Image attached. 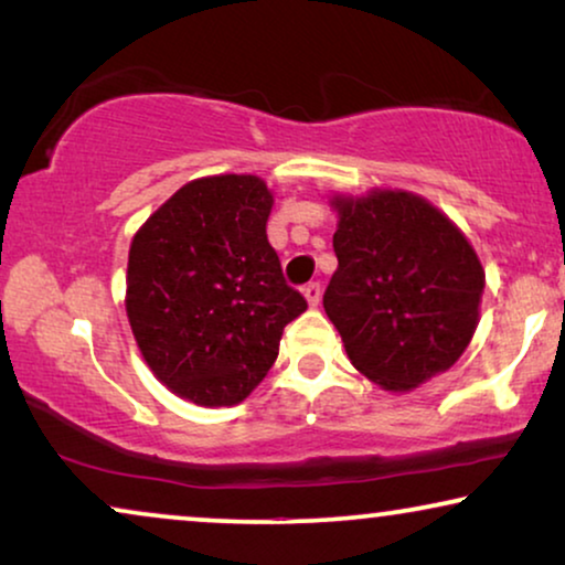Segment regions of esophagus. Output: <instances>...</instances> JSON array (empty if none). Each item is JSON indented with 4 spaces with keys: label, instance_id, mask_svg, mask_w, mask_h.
<instances>
[{
    "label": "esophagus",
    "instance_id": "34e87169",
    "mask_svg": "<svg viewBox=\"0 0 565 565\" xmlns=\"http://www.w3.org/2000/svg\"><path fill=\"white\" fill-rule=\"evenodd\" d=\"M303 296H306V300L311 306H319V300H321V282H308L306 288H303Z\"/></svg>",
    "mask_w": 565,
    "mask_h": 565
}]
</instances>
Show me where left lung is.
Here are the masks:
<instances>
[{"label": "left lung", "mask_w": 565, "mask_h": 565, "mask_svg": "<svg viewBox=\"0 0 565 565\" xmlns=\"http://www.w3.org/2000/svg\"><path fill=\"white\" fill-rule=\"evenodd\" d=\"M339 259L323 308L352 365L388 391H412L466 352L483 269L468 238L427 200L377 190L334 198Z\"/></svg>", "instance_id": "1"}]
</instances>
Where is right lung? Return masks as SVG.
<instances>
[{
  "label": "right lung",
  "mask_w": 565,
  "mask_h": 565,
  "mask_svg": "<svg viewBox=\"0 0 565 565\" xmlns=\"http://www.w3.org/2000/svg\"><path fill=\"white\" fill-rule=\"evenodd\" d=\"M269 211L259 177H203L130 244V329L153 375L198 406L249 396L277 360L282 329L308 308L267 242Z\"/></svg>",
  "instance_id": "obj_1"
}]
</instances>
